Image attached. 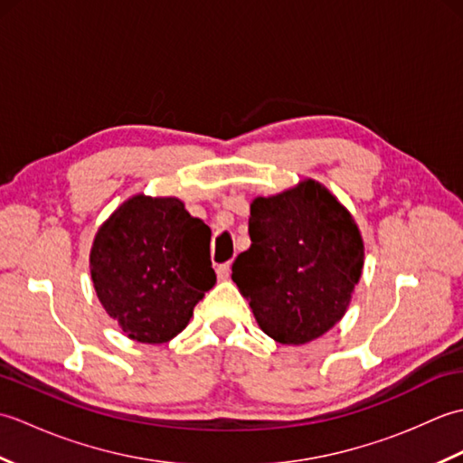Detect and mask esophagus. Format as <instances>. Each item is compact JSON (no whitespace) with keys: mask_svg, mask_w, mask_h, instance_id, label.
<instances>
[{"mask_svg":"<svg viewBox=\"0 0 463 463\" xmlns=\"http://www.w3.org/2000/svg\"><path fill=\"white\" fill-rule=\"evenodd\" d=\"M216 277H219V280L229 279L231 277V262L219 264V267H216Z\"/></svg>","mask_w":463,"mask_h":463,"instance_id":"34e87169","label":"esophagus"}]
</instances>
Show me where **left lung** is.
<instances>
[{"label":"left lung","mask_w":463,"mask_h":463,"mask_svg":"<svg viewBox=\"0 0 463 463\" xmlns=\"http://www.w3.org/2000/svg\"><path fill=\"white\" fill-rule=\"evenodd\" d=\"M250 249L232 280L259 326L280 344H307L336 324L364 267L350 213L317 181L250 204Z\"/></svg>","instance_id":"left-lung-1"}]
</instances>
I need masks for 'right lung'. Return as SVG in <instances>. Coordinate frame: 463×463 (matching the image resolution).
<instances>
[{
	"label": "right lung",
	"mask_w": 463,
	"mask_h": 463,
	"mask_svg": "<svg viewBox=\"0 0 463 463\" xmlns=\"http://www.w3.org/2000/svg\"><path fill=\"white\" fill-rule=\"evenodd\" d=\"M91 279L105 310L127 336L169 342L216 282L211 229L193 219L179 199L137 194L97 232Z\"/></svg>",
	"instance_id": "obj_1"
}]
</instances>
